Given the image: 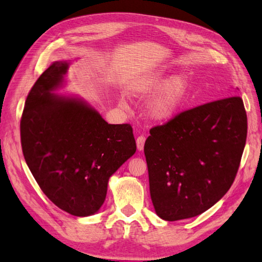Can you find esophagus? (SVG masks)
Segmentation results:
<instances>
[{"instance_id":"esophagus-1","label":"esophagus","mask_w":262,"mask_h":262,"mask_svg":"<svg viewBox=\"0 0 262 262\" xmlns=\"http://www.w3.org/2000/svg\"><path fill=\"white\" fill-rule=\"evenodd\" d=\"M144 143H145V137L144 136H139L137 138V146H138V150H143L144 148Z\"/></svg>"}]
</instances>
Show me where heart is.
I'll return each instance as SVG.
<instances>
[{"label": "heart", "instance_id": "obj_1", "mask_svg": "<svg viewBox=\"0 0 262 262\" xmlns=\"http://www.w3.org/2000/svg\"><path fill=\"white\" fill-rule=\"evenodd\" d=\"M189 89V81L184 75H177L169 80V76L163 72L146 76L136 86L137 92L149 98L163 91L148 105V116L160 122L169 121L176 116L188 97Z\"/></svg>", "mask_w": 262, "mask_h": 262}]
</instances>
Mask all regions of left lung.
<instances>
[{
    "instance_id": "obj_1",
    "label": "left lung",
    "mask_w": 262,
    "mask_h": 262,
    "mask_svg": "<svg viewBox=\"0 0 262 262\" xmlns=\"http://www.w3.org/2000/svg\"><path fill=\"white\" fill-rule=\"evenodd\" d=\"M247 131L240 97L198 105L152 127L144 155L157 214L188 219L218 202L237 176Z\"/></svg>"
}]
</instances>
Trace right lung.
I'll use <instances>...</instances> for the list:
<instances>
[{"instance_id":"obj_1","label":"right lung","mask_w":262,"mask_h":262,"mask_svg":"<svg viewBox=\"0 0 262 262\" xmlns=\"http://www.w3.org/2000/svg\"><path fill=\"white\" fill-rule=\"evenodd\" d=\"M67 70V62H55L32 86L21 117V144L43 193L63 211L86 216L103 205L109 178L137 144L130 124H109L81 101L51 93Z\"/></svg>"}]
</instances>
